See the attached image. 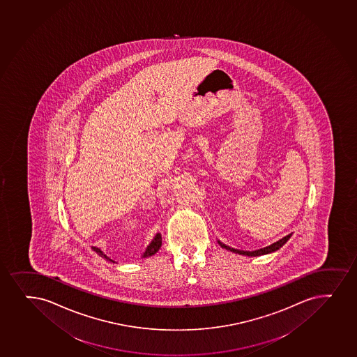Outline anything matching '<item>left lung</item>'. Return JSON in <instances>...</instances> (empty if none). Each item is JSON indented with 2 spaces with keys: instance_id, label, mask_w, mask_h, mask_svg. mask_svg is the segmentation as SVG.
Wrapping results in <instances>:
<instances>
[{
  "instance_id": "1",
  "label": "left lung",
  "mask_w": 357,
  "mask_h": 357,
  "mask_svg": "<svg viewBox=\"0 0 357 357\" xmlns=\"http://www.w3.org/2000/svg\"><path fill=\"white\" fill-rule=\"evenodd\" d=\"M290 236H291V234H288L287 236H284V238H282L281 240L276 241V243H271L270 246H266V248H259V250H256V251H243V250H236V248H229V246H227V245L221 243V241H218V243H220V246H221V248H226L228 251L238 253V255H243V256L248 257H257L263 256V255H268V253H271V252L280 250V248H281L282 246H283V245L290 239Z\"/></svg>"
}]
</instances>
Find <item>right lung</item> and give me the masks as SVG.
Returning a JSON list of instances; mask_svg holds the SVG:
<instances>
[{
  "instance_id": "right-lung-1",
  "label": "right lung",
  "mask_w": 357,
  "mask_h": 357,
  "mask_svg": "<svg viewBox=\"0 0 357 357\" xmlns=\"http://www.w3.org/2000/svg\"><path fill=\"white\" fill-rule=\"evenodd\" d=\"M161 243H162V238H161V234L158 233V234L154 236V239L151 240V243L148 245V248H146V252L143 253L142 258H147V257L153 256V255H155L156 252L159 251L160 248H161ZM93 251L97 252L99 256L102 257V258H105L106 260H109V261H112V263H116L114 260L111 259L109 257L106 256L104 252L101 251L100 248H93Z\"/></svg>"
}]
</instances>
